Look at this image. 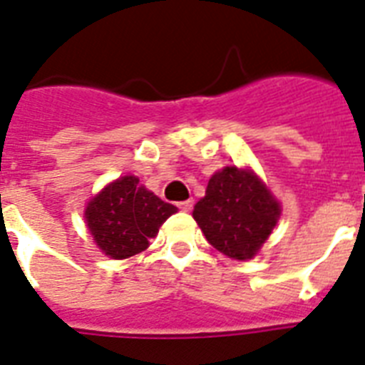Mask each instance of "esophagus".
<instances>
[{
  "label": "esophagus",
  "mask_w": 365,
  "mask_h": 365,
  "mask_svg": "<svg viewBox=\"0 0 365 365\" xmlns=\"http://www.w3.org/2000/svg\"><path fill=\"white\" fill-rule=\"evenodd\" d=\"M178 208L182 210V212H189V210L192 208V200L189 198V200H182V202H178Z\"/></svg>",
  "instance_id": "1"
}]
</instances>
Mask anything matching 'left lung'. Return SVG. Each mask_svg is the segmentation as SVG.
<instances>
[{
    "label": "left lung",
    "instance_id": "obj_1",
    "mask_svg": "<svg viewBox=\"0 0 365 365\" xmlns=\"http://www.w3.org/2000/svg\"><path fill=\"white\" fill-rule=\"evenodd\" d=\"M281 215V204L251 168L225 167L210 178L192 217L206 240L236 260L259 253Z\"/></svg>",
    "mask_w": 365,
    "mask_h": 365
}]
</instances>
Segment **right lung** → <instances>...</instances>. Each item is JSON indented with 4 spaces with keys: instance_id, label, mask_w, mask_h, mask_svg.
Segmentation results:
<instances>
[{
    "instance_id": "1",
    "label": "right lung",
    "mask_w": 365,
    "mask_h": 365,
    "mask_svg": "<svg viewBox=\"0 0 365 365\" xmlns=\"http://www.w3.org/2000/svg\"><path fill=\"white\" fill-rule=\"evenodd\" d=\"M176 212V206L148 191L136 176H121L91 198L84 217L97 247L121 260L148 250L150 238Z\"/></svg>"
}]
</instances>
